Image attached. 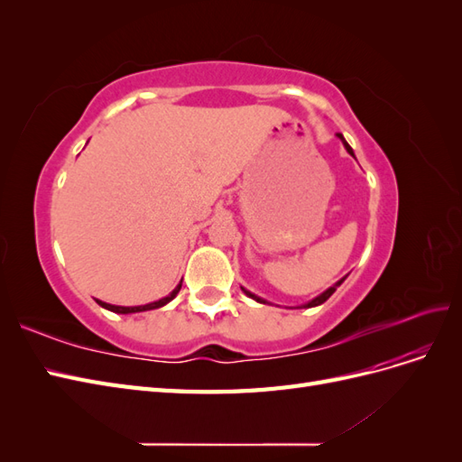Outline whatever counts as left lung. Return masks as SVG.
<instances>
[{
  "label": "left lung",
  "mask_w": 462,
  "mask_h": 462,
  "mask_svg": "<svg viewBox=\"0 0 462 462\" xmlns=\"http://www.w3.org/2000/svg\"><path fill=\"white\" fill-rule=\"evenodd\" d=\"M337 138H339V141H341V143H343V146H345V150H346V152H348V153H351V156H353V158H355V152H353V148H351V146H348V143H346V141H345V136H343V134H341V133H337ZM355 160H356V158H355ZM345 279H346V275H345V277H341V279H339V282H337V283H335V285H331V287H329V289H326V291H324V292H321V295H318V297H316V299H312V300H310V302H306V304H302V306H299V309H312V306H319V304H324V302H326V300H328V299H329V297H331V295H333V292H335V291H337V287H339V285H341V283H343V282H345ZM241 289H243V291H245V295H246V297H250V299H254V300H256V302H260V304H270V302H268V300H263V299H260V297H258V295H254V292H250V291H246V289H245V287H241Z\"/></svg>",
  "instance_id": "1"
}]
</instances>
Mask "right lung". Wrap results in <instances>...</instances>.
<instances>
[{
    "mask_svg": "<svg viewBox=\"0 0 462 462\" xmlns=\"http://www.w3.org/2000/svg\"><path fill=\"white\" fill-rule=\"evenodd\" d=\"M180 285H183V279H180V283L170 292V295L167 297H163V299H160V300H153V302H148V304H141V306H117V304H107V302H104V300H97L96 299V302L102 306V309H106V310H109V312H116V314H134V312H146V310H156V309H162V306H165L167 302H171L175 297H177V292L180 291Z\"/></svg>",
    "mask_w": 462,
    "mask_h": 462,
    "instance_id": "right-lung-1",
    "label": "right lung"
}]
</instances>
